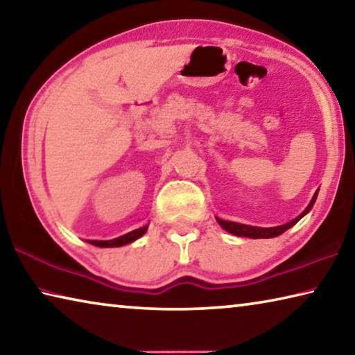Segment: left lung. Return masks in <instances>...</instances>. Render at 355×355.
Instances as JSON below:
<instances>
[{
	"mask_svg": "<svg viewBox=\"0 0 355 355\" xmlns=\"http://www.w3.org/2000/svg\"><path fill=\"white\" fill-rule=\"evenodd\" d=\"M316 197H318V191L315 192L313 199L309 203V207L304 209L302 214H299L296 219H293L291 222H288V224L284 225H277V227H252V225H245V224H238V222H230V220H224V219H219L216 218L219 222V225L227 230L228 233H232V235H236V236H245V238H252V239H258V238H275L282 235V233L286 232L288 228L293 227L296 224L297 220H300L304 218L305 214H307L311 208H313L315 202H316Z\"/></svg>",
	"mask_w": 355,
	"mask_h": 355,
	"instance_id": "8db88e82",
	"label": "left lung"
}]
</instances>
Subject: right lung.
I'll list each match as a JSON object with an SVG mask.
<instances>
[{
  "label": "right lung",
  "instance_id": "obj_1",
  "mask_svg": "<svg viewBox=\"0 0 355 355\" xmlns=\"http://www.w3.org/2000/svg\"><path fill=\"white\" fill-rule=\"evenodd\" d=\"M148 225H144V227H139L136 228V230L127 233V235L123 236H119L116 239H107V241H89L94 245H97V248H120V245H125V244H130L136 241L137 238H141L144 233L147 232Z\"/></svg>",
  "mask_w": 355,
  "mask_h": 355
}]
</instances>
